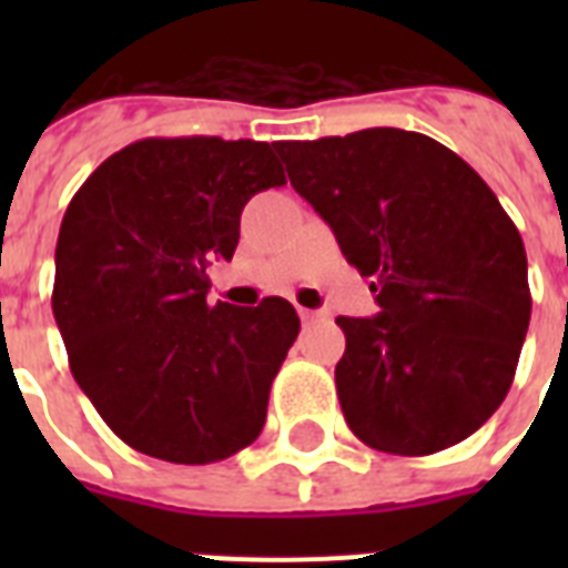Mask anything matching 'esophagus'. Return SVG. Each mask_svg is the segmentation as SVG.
<instances>
[{"label":"esophagus","mask_w":568,"mask_h":568,"mask_svg":"<svg viewBox=\"0 0 568 568\" xmlns=\"http://www.w3.org/2000/svg\"><path fill=\"white\" fill-rule=\"evenodd\" d=\"M297 312H301L303 324H310V321H318L321 318L318 310H303V306H301V310H297Z\"/></svg>","instance_id":"esophagus-1"}]
</instances>
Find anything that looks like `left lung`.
I'll return each mask as SVG.
<instances>
[{
  "label": "left lung",
  "instance_id": "1",
  "mask_svg": "<svg viewBox=\"0 0 568 568\" xmlns=\"http://www.w3.org/2000/svg\"><path fill=\"white\" fill-rule=\"evenodd\" d=\"M294 191L372 276L374 318H336V392L368 448L427 457L501 406L530 324L528 256L498 196L422 132L280 141Z\"/></svg>",
  "mask_w": 568,
  "mask_h": 568
}]
</instances>
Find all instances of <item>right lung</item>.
I'll list each match as a JSON object with an SVG mask.
<instances>
[{"label":"right lung","mask_w":568,"mask_h":568,"mask_svg":"<svg viewBox=\"0 0 568 568\" xmlns=\"http://www.w3.org/2000/svg\"><path fill=\"white\" fill-rule=\"evenodd\" d=\"M285 185L276 144L144 138L75 191L55 247L52 315L102 422L146 457L205 466L262 433L301 318L283 297L209 303L241 209Z\"/></svg>","instance_id":"1"}]
</instances>
